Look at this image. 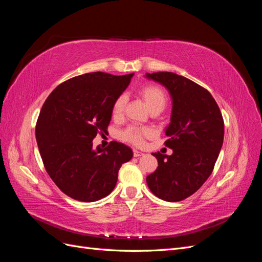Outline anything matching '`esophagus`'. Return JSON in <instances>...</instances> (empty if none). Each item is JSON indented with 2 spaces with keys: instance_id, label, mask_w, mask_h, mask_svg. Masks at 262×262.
<instances>
[{
  "instance_id": "1",
  "label": "esophagus",
  "mask_w": 262,
  "mask_h": 262,
  "mask_svg": "<svg viewBox=\"0 0 262 262\" xmlns=\"http://www.w3.org/2000/svg\"><path fill=\"white\" fill-rule=\"evenodd\" d=\"M142 155H143V153L140 152V150L133 149V156H134V157H139V156H142Z\"/></svg>"
}]
</instances>
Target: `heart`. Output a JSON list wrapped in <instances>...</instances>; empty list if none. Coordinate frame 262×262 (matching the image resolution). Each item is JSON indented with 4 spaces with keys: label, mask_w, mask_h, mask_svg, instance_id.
Returning <instances> with one entry per match:
<instances>
[{
    "label": "heart",
    "mask_w": 262,
    "mask_h": 262,
    "mask_svg": "<svg viewBox=\"0 0 262 262\" xmlns=\"http://www.w3.org/2000/svg\"><path fill=\"white\" fill-rule=\"evenodd\" d=\"M139 94L143 98L150 112H162V110L167 105V94L162 89V87L147 84L142 86L139 90ZM126 98L124 95H120L116 98L112 107V115L115 119L120 118L123 114V109L125 107ZM153 131L148 128H140V126H128L120 133L121 140L128 142L130 144L136 146H141L144 144L145 139L152 137Z\"/></svg>",
    "instance_id": "obj_1"
}]
</instances>
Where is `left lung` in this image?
<instances>
[{
  "label": "left lung",
  "mask_w": 262,
  "mask_h": 262,
  "mask_svg": "<svg viewBox=\"0 0 262 262\" xmlns=\"http://www.w3.org/2000/svg\"><path fill=\"white\" fill-rule=\"evenodd\" d=\"M146 76L163 84L172 98L165 145L171 155L152 153L158 166L146 177L150 191L162 200L178 202L199 189L213 171L224 139V120L212 95L189 78L172 72Z\"/></svg>",
  "instance_id": "8db88e82"
}]
</instances>
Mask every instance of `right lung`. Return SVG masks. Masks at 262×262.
Segmentation results:
<instances>
[{"instance_id":"1","label":"right lung","mask_w":262,"mask_h":262,"mask_svg":"<svg viewBox=\"0 0 262 262\" xmlns=\"http://www.w3.org/2000/svg\"><path fill=\"white\" fill-rule=\"evenodd\" d=\"M133 73L78 75L55 87L39 114L36 140L43 166L55 185L74 200L94 202L113 191L118 171L132 149L112 141L93 148L97 134L107 132L112 107Z\"/></svg>"}]
</instances>
